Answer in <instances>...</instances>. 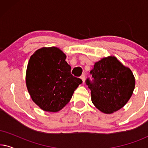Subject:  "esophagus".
<instances>
[{
	"instance_id": "esophagus-1",
	"label": "esophagus",
	"mask_w": 148,
	"mask_h": 148,
	"mask_svg": "<svg viewBox=\"0 0 148 148\" xmlns=\"http://www.w3.org/2000/svg\"><path fill=\"white\" fill-rule=\"evenodd\" d=\"M81 79H82L83 84H84V83L85 82V75H82L81 76Z\"/></svg>"
}]
</instances>
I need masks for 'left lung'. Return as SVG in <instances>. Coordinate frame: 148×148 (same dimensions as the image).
<instances>
[{
  "mask_svg": "<svg viewBox=\"0 0 148 148\" xmlns=\"http://www.w3.org/2000/svg\"><path fill=\"white\" fill-rule=\"evenodd\" d=\"M90 74L92 79L88 78L86 84L91 90L92 103L102 112L119 110L132 96L135 85L133 73L114 56L96 62Z\"/></svg>",
  "mask_w": 148,
  "mask_h": 148,
  "instance_id": "1",
  "label": "left lung"
}]
</instances>
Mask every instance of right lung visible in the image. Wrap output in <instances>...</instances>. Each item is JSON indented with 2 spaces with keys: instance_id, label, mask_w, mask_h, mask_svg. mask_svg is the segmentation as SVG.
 I'll use <instances>...</instances> for the list:
<instances>
[{
  "instance_id": "1",
  "label": "right lung",
  "mask_w": 148,
  "mask_h": 148,
  "mask_svg": "<svg viewBox=\"0 0 148 148\" xmlns=\"http://www.w3.org/2000/svg\"><path fill=\"white\" fill-rule=\"evenodd\" d=\"M66 55L56 47L42 48L31 56L26 86L32 100L42 110L58 112L71 100L82 80L71 73Z\"/></svg>"
}]
</instances>
